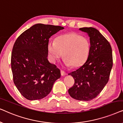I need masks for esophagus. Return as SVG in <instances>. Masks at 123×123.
<instances>
[{
	"instance_id": "esophagus-1",
	"label": "esophagus",
	"mask_w": 123,
	"mask_h": 123,
	"mask_svg": "<svg viewBox=\"0 0 123 123\" xmlns=\"http://www.w3.org/2000/svg\"><path fill=\"white\" fill-rule=\"evenodd\" d=\"M60 73H61V75H62V76H64V75L67 74L66 72H65V71H64V70H60Z\"/></svg>"
}]
</instances>
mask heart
Listing matches in <instances>:
<instances>
[{
    "label": "heart",
    "mask_w": 123,
    "mask_h": 123,
    "mask_svg": "<svg viewBox=\"0 0 123 123\" xmlns=\"http://www.w3.org/2000/svg\"><path fill=\"white\" fill-rule=\"evenodd\" d=\"M90 40L86 37L74 33L62 35L56 41H50L48 49L52 61L55 62L62 56L67 66L77 68L82 65L88 58L90 51Z\"/></svg>",
    "instance_id": "obj_1"
}]
</instances>
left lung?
<instances>
[{
	"label": "left lung",
	"mask_w": 123,
	"mask_h": 123,
	"mask_svg": "<svg viewBox=\"0 0 123 123\" xmlns=\"http://www.w3.org/2000/svg\"><path fill=\"white\" fill-rule=\"evenodd\" d=\"M80 30L88 33L90 51L85 63L68 74L74 80L68 93L75 100L87 101L96 97L109 81L113 64L112 49L109 41L96 28L83 27Z\"/></svg>",
	"instance_id": "obj_1"
}]
</instances>
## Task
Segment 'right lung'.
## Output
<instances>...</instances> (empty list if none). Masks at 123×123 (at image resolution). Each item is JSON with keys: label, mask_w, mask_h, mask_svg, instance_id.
Wrapping results in <instances>:
<instances>
[{"label": "right lung", "mask_w": 123, "mask_h": 123, "mask_svg": "<svg viewBox=\"0 0 123 123\" xmlns=\"http://www.w3.org/2000/svg\"><path fill=\"white\" fill-rule=\"evenodd\" d=\"M64 27L38 23L17 38L11 55L13 82L23 97L40 100L49 95L60 69L48 59L49 39Z\"/></svg>", "instance_id": "right-lung-1"}]
</instances>
